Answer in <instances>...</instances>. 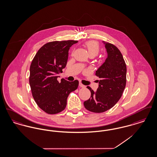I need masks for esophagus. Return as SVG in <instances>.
<instances>
[{
    "mask_svg": "<svg viewBox=\"0 0 157 157\" xmlns=\"http://www.w3.org/2000/svg\"><path fill=\"white\" fill-rule=\"evenodd\" d=\"M79 86H80V87H81V88H85V86L83 85L82 83H81V82L79 83Z\"/></svg>",
    "mask_w": 157,
    "mask_h": 157,
    "instance_id": "1",
    "label": "esophagus"
}]
</instances>
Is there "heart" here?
I'll return each instance as SVG.
<instances>
[{
  "mask_svg": "<svg viewBox=\"0 0 157 157\" xmlns=\"http://www.w3.org/2000/svg\"><path fill=\"white\" fill-rule=\"evenodd\" d=\"M85 45L90 55H93L95 56L97 55L99 52L100 46L97 42L95 40H89L85 42Z\"/></svg>",
  "mask_w": 157,
  "mask_h": 157,
  "instance_id": "b5f03b06",
  "label": "heart"
}]
</instances>
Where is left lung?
<instances>
[{
  "label": "left lung",
  "mask_w": 157,
  "mask_h": 157,
  "mask_svg": "<svg viewBox=\"0 0 157 157\" xmlns=\"http://www.w3.org/2000/svg\"><path fill=\"white\" fill-rule=\"evenodd\" d=\"M108 53L104 63L95 75L100 78L95 92L90 86V98L85 101V108L90 112L101 113L111 109L121 97L127 82V67L122 55L117 46L105 42Z\"/></svg>",
  "instance_id": "1"
}]
</instances>
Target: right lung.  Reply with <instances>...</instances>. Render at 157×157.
<instances>
[{"label": "right lung", "instance_id": "add662e5", "mask_svg": "<svg viewBox=\"0 0 157 157\" xmlns=\"http://www.w3.org/2000/svg\"><path fill=\"white\" fill-rule=\"evenodd\" d=\"M78 41H53L42 46L36 53L30 67L29 84L33 98L38 106L49 114H56L66 108L68 95L78 88L79 81L69 82L57 74L67 63L68 52Z\"/></svg>", "mask_w": 157, "mask_h": 157}]
</instances>
